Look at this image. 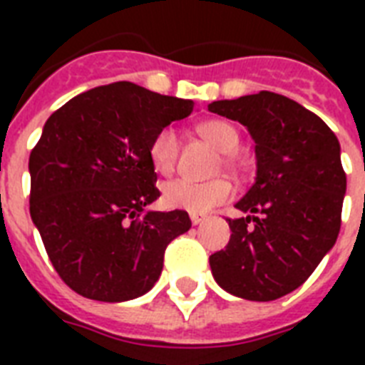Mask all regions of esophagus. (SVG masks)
Here are the masks:
<instances>
[{"label": "esophagus", "instance_id": "1", "mask_svg": "<svg viewBox=\"0 0 365 365\" xmlns=\"http://www.w3.org/2000/svg\"><path fill=\"white\" fill-rule=\"evenodd\" d=\"M191 223H193V225H199L200 222H205L206 220V216L205 214H197V212H191Z\"/></svg>", "mask_w": 365, "mask_h": 365}]
</instances>
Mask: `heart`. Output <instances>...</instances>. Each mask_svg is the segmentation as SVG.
<instances>
[{
  "mask_svg": "<svg viewBox=\"0 0 365 365\" xmlns=\"http://www.w3.org/2000/svg\"><path fill=\"white\" fill-rule=\"evenodd\" d=\"M197 132L202 140L214 145L223 153L222 163L229 170L239 168V157L237 149L240 145V132L233 123L223 121V119H208L197 126ZM178 143L176 132L172 128H163L153 136L149 143V160L157 174L168 176L174 172L178 163ZM233 193V187L227 180L217 178L212 182H189V180H172L163 185V202L168 208L187 212H208L216 206L223 205L229 200Z\"/></svg>",
  "mask_w": 365,
  "mask_h": 365,
  "instance_id": "heart-1",
  "label": "heart"
}]
</instances>
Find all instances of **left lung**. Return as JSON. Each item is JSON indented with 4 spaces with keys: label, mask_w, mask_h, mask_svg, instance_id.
<instances>
[{
    "label": "left lung",
    "mask_w": 365,
    "mask_h": 365,
    "mask_svg": "<svg viewBox=\"0 0 365 365\" xmlns=\"http://www.w3.org/2000/svg\"><path fill=\"white\" fill-rule=\"evenodd\" d=\"M208 110L248 128L257 166L235 205L248 216L227 220L231 239L210 255L212 274L237 297L278 299L299 288L337 240L346 191L339 140L312 111L269 91Z\"/></svg>",
    "instance_id": "1"
}]
</instances>
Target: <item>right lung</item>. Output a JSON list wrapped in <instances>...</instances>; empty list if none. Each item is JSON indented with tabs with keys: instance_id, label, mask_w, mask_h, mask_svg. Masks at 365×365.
<instances>
[{
	"instance_id": "right-lung-1",
	"label": "right lung",
	"mask_w": 365,
	"mask_h": 365,
	"mask_svg": "<svg viewBox=\"0 0 365 365\" xmlns=\"http://www.w3.org/2000/svg\"><path fill=\"white\" fill-rule=\"evenodd\" d=\"M193 108L121 81L77 94L47 119L28 165L30 216L73 292L121 303L159 280L166 246L191 220L145 210L160 197L149 143Z\"/></svg>"
}]
</instances>
